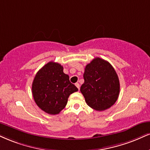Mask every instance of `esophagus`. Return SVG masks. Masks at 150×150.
<instances>
[{
    "label": "esophagus",
    "mask_w": 150,
    "mask_h": 150,
    "mask_svg": "<svg viewBox=\"0 0 150 150\" xmlns=\"http://www.w3.org/2000/svg\"><path fill=\"white\" fill-rule=\"evenodd\" d=\"M75 86H76V88H78V89L79 90V88H80V85H79V83H75Z\"/></svg>",
    "instance_id": "obj_1"
}]
</instances>
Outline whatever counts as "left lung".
I'll list each match as a JSON object with an SVG mask.
<instances>
[{
    "mask_svg": "<svg viewBox=\"0 0 150 150\" xmlns=\"http://www.w3.org/2000/svg\"><path fill=\"white\" fill-rule=\"evenodd\" d=\"M81 92L87 104L96 110H105L117 101L120 81L115 70L108 61L95 58L88 64Z\"/></svg>",
    "mask_w": 150,
    "mask_h": 150,
    "instance_id": "left-lung-1",
    "label": "left lung"
}]
</instances>
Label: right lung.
Returning a JSON list of instances; mask_svg holds the SVG:
<instances>
[{
    "instance_id": "obj_1",
    "label": "right lung",
    "mask_w": 150,
    "mask_h": 150,
    "mask_svg": "<svg viewBox=\"0 0 150 150\" xmlns=\"http://www.w3.org/2000/svg\"><path fill=\"white\" fill-rule=\"evenodd\" d=\"M78 88L63 72V67L53 61L48 62L36 74L32 93L39 108L50 115L58 114L67 103L68 98Z\"/></svg>"
}]
</instances>
